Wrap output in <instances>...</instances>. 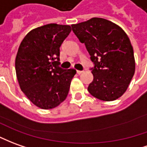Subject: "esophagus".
Here are the masks:
<instances>
[{"instance_id": "obj_1", "label": "esophagus", "mask_w": 147, "mask_h": 147, "mask_svg": "<svg viewBox=\"0 0 147 147\" xmlns=\"http://www.w3.org/2000/svg\"><path fill=\"white\" fill-rule=\"evenodd\" d=\"M76 72H77V74H78V75H80V74L83 73L84 71H77Z\"/></svg>"}]
</instances>
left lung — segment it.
<instances>
[{
    "label": "left lung",
    "instance_id": "8db88e82",
    "mask_svg": "<svg viewBox=\"0 0 147 147\" xmlns=\"http://www.w3.org/2000/svg\"><path fill=\"white\" fill-rule=\"evenodd\" d=\"M71 28L94 63L89 93L102 101L121 97L135 71L134 50L126 32L116 24L98 17L71 24Z\"/></svg>",
    "mask_w": 147,
    "mask_h": 147
}]
</instances>
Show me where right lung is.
<instances>
[{
  "mask_svg": "<svg viewBox=\"0 0 147 147\" xmlns=\"http://www.w3.org/2000/svg\"><path fill=\"white\" fill-rule=\"evenodd\" d=\"M69 25L49 24L30 31L21 41L15 68L21 91L40 108L52 109L67 96L75 69L59 67V48Z\"/></svg>",
  "mask_w": 147,
  "mask_h": 147,
  "instance_id": "1",
  "label": "right lung"
}]
</instances>
